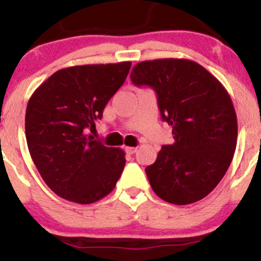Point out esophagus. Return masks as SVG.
<instances>
[{
    "label": "esophagus",
    "mask_w": 261,
    "mask_h": 261,
    "mask_svg": "<svg viewBox=\"0 0 261 261\" xmlns=\"http://www.w3.org/2000/svg\"><path fill=\"white\" fill-rule=\"evenodd\" d=\"M136 149H138V148H136V147H125V151L127 152L128 154H133V153H135V152H136Z\"/></svg>",
    "instance_id": "1"
}]
</instances>
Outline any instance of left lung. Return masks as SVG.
I'll list each match as a JSON object with an SVG mask.
<instances>
[{"label":"left lung","mask_w":261,"mask_h":261,"mask_svg":"<svg viewBox=\"0 0 261 261\" xmlns=\"http://www.w3.org/2000/svg\"><path fill=\"white\" fill-rule=\"evenodd\" d=\"M130 78L153 88L161 118L174 135V143L163 145L145 168L152 190L177 205L201 200L222 179L236 152L238 125L229 93L201 65L180 58L136 63Z\"/></svg>","instance_id":"1"}]
</instances>
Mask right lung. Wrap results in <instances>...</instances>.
Segmentation results:
<instances>
[{"instance_id":"obj_1","label":"right lung","mask_w":261,"mask_h":261,"mask_svg":"<svg viewBox=\"0 0 261 261\" xmlns=\"http://www.w3.org/2000/svg\"><path fill=\"white\" fill-rule=\"evenodd\" d=\"M131 62L58 70L32 93L25 110L28 151L51 191L91 204L113 191L125 152L87 135L125 83Z\"/></svg>"}]
</instances>
